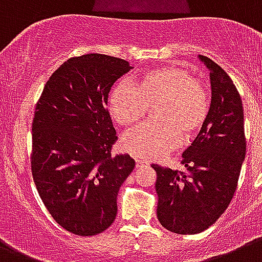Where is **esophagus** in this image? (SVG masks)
<instances>
[{"label": "esophagus", "instance_id": "1", "mask_svg": "<svg viewBox=\"0 0 262 262\" xmlns=\"http://www.w3.org/2000/svg\"><path fill=\"white\" fill-rule=\"evenodd\" d=\"M135 164H137V168L147 167V165H149V163H147V161H145V160H139V159L135 160Z\"/></svg>", "mask_w": 262, "mask_h": 262}]
</instances>
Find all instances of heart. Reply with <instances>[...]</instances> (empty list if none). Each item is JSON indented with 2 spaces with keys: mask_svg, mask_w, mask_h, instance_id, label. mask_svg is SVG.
I'll list each match as a JSON object with an SVG mask.
<instances>
[{
  "mask_svg": "<svg viewBox=\"0 0 262 262\" xmlns=\"http://www.w3.org/2000/svg\"><path fill=\"white\" fill-rule=\"evenodd\" d=\"M154 111L156 121L129 131L123 149L139 159L153 160L201 133L210 113L208 87L182 67H157L138 79L137 87L120 82L109 94V111L121 125H133Z\"/></svg>",
  "mask_w": 262,
  "mask_h": 262,
  "instance_id": "b5f03b06",
  "label": "heart"
}]
</instances>
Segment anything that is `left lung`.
<instances>
[{"instance_id":"1","label":"left lung","mask_w":262,"mask_h":262,"mask_svg":"<svg viewBox=\"0 0 262 262\" xmlns=\"http://www.w3.org/2000/svg\"><path fill=\"white\" fill-rule=\"evenodd\" d=\"M200 58L210 71L206 124L182 154L184 171L151 165L157 173V219L164 228L182 235L202 232L224 213L246 156L241 95L222 67L205 56Z\"/></svg>"}]
</instances>
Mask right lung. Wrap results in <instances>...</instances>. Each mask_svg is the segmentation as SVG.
Segmentation results:
<instances>
[{
	"label": "right lung",
	"instance_id": "obj_1",
	"mask_svg": "<svg viewBox=\"0 0 262 262\" xmlns=\"http://www.w3.org/2000/svg\"><path fill=\"white\" fill-rule=\"evenodd\" d=\"M131 68L106 54L71 57L36 102L32 178L49 213L71 234L93 236L112 224L119 190L135 168L128 154H112L117 137L106 109L111 87Z\"/></svg>",
	"mask_w": 262,
	"mask_h": 262
}]
</instances>
